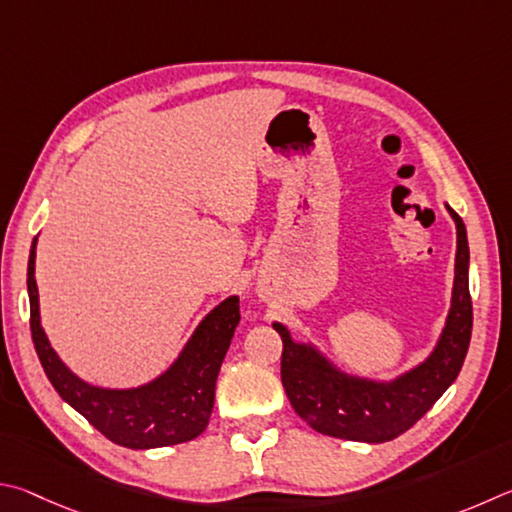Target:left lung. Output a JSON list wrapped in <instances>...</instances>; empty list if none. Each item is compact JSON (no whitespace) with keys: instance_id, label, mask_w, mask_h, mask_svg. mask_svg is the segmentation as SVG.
<instances>
[{"instance_id":"left-lung-1","label":"left lung","mask_w":512,"mask_h":512,"mask_svg":"<svg viewBox=\"0 0 512 512\" xmlns=\"http://www.w3.org/2000/svg\"><path fill=\"white\" fill-rule=\"evenodd\" d=\"M450 213L459 238L452 310L436 351L414 371L389 384L348 378L335 371L315 348L294 344L288 328L274 324L283 339L281 380L285 393L294 411L319 434L360 443H387L414 427L459 375L472 335L470 247L459 213L454 209Z\"/></svg>"}]
</instances>
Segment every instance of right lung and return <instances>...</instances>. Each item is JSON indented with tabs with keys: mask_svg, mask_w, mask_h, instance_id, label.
Masks as SVG:
<instances>
[{
	"mask_svg": "<svg viewBox=\"0 0 512 512\" xmlns=\"http://www.w3.org/2000/svg\"><path fill=\"white\" fill-rule=\"evenodd\" d=\"M33 274L35 240L26 279L31 301V335L42 369L62 400L83 414L105 438L130 450L186 443L204 432L213 411L215 380L240 321L238 297L222 301L202 321L179 360L161 378L139 389L114 391L89 387L53 353L40 326L38 285Z\"/></svg>",
	"mask_w": 512,
	"mask_h": 512,
	"instance_id": "obj_1",
	"label": "right lung"
}]
</instances>
